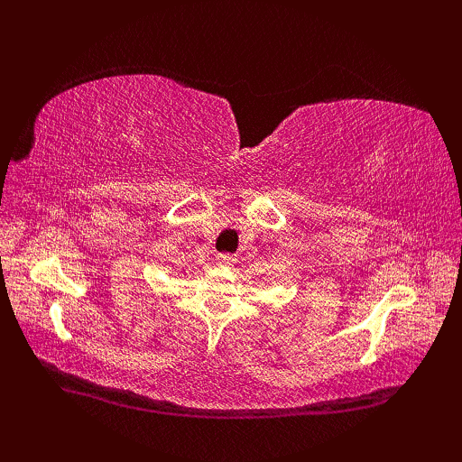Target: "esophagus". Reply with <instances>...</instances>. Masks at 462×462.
I'll list each match as a JSON object with an SVG mask.
<instances>
[{
    "label": "esophagus",
    "instance_id": "1",
    "mask_svg": "<svg viewBox=\"0 0 462 462\" xmlns=\"http://www.w3.org/2000/svg\"><path fill=\"white\" fill-rule=\"evenodd\" d=\"M216 262H217V265H221V268H229V265H233L236 262V258L231 254H219L216 258Z\"/></svg>",
    "mask_w": 462,
    "mask_h": 462
}]
</instances>
